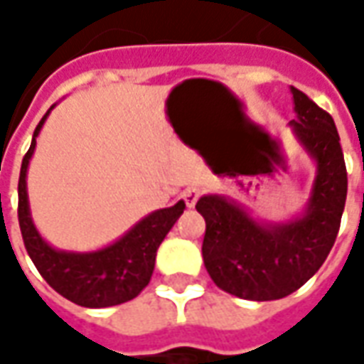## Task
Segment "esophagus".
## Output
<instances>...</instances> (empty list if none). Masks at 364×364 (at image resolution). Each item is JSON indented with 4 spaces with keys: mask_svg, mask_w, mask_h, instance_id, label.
Instances as JSON below:
<instances>
[{
    "mask_svg": "<svg viewBox=\"0 0 364 364\" xmlns=\"http://www.w3.org/2000/svg\"><path fill=\"white\" fill-rule=\"evenodd\" d=\"M200 193H203V191L198 189V187H187V189L183 191V195H181L183 200H185V205L189 206V208H193V206L197 205Z\"/></svg>",
    "mask_w": 364,
    "mask_h": 364,
    "instance_id": "1",
    "label": "esophagus"
}]
</instances>
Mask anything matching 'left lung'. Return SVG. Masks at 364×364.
Segmentation results:
<instances>
[{
    "label": "left lung",
    "instance_id": "left-lung-1",
    "mask_svg": "<svg viewBox=\"0 0 364 364\" xmlns=\"http://www.w3.org/2000/svg\"><path fill=\"white\" fill-rule=\"evenodd\" d=\"M298 140L316 158L318 175L302 218L265 228L222 197H203L206 222L203 259L216 287L245 300L292 294L323 265L336 244L347 198V167L336 122L328 111L292 87Z\"/></svg>",
    "mask_w": 364,
    "mask_h": 364
}]
</instances>
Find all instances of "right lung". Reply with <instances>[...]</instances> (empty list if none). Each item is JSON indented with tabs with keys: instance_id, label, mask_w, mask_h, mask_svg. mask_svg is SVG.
<instances>
[{
	"instance_id": "1",
	"label": "right lung",
	"mask_w": 364,
	"mask_h": 364,
	"mask_svg": "<svg viewBox=\"0 0 364 364\" xmlns=\"http://www.w3.org/2000/svg\"><path fill=\"white\" fill-rule=\"evenodd\" d=\"M50 112V111H48ZM36 124L31 148L23 158L19 175V228L28 257L38 273L58 294L85 308H107L136 298L150 282L156 263V252L183 214L185 203L179 200L138 222L127 236L105 250L93 253H66L52 250L38 236L31 222L27 203V166L36 146V136L48 117Z\"/></svg>"
}]
</instances>
